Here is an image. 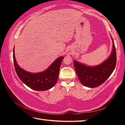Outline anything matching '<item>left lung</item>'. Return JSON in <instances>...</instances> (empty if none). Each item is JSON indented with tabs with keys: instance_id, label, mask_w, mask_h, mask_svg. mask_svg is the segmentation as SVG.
Listing matches in <instances>:
<instances>
[{
	"instance_id": "obj_1",
	"label": "left lung",
	"mask_w": 125,
	"mask_h": 125,
	"mask_svg": "<svg viewBox=\"0 0 125 125\" xmlns=\"http://www.w3.org/2000/svg\"><path fill=\"white\" fill-rule=\"evenodd\" d=\"M113 49L109 57L101 64L95 66H89L74 61L75 69L81 83L89 88L96 87L102 84L112 74L116 63V50L114 41Z\"/></svg>"
}]
</instances>
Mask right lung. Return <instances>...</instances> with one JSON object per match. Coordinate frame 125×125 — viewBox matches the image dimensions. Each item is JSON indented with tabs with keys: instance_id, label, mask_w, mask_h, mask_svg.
<instances>
[{
	"instance_id": "obj_1",
	"label": "right lung",
	"mask_w": 125,
	"mask_h": 125,
	"mask_svg": "<svg viewBox=\"0 0 125 125\" xmlns=\"http://www.w3.org/2000/svg\"><path fill=\"white\" fill-rule=\"evenodd\" d=\"M13 62L17 75L27 86L38 91H44L53 87L57 82L61 64L64 57L61 56L54 61L52 64L43 72L33 73L24 70L17 64L13 51Z\"/></svg>"
}]
</instances>
